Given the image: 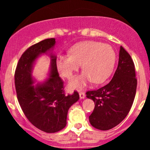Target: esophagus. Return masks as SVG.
<instances>
[{
  "label": "esophagus",
  "mask_w": 150,
  "mask_h": 150,
  "mask_svg": "<svg viewBox=\"0 0 150 150\" xmlns=\"http://www.w3.org/2000/svg\"><path fill=\"white\" fill-rule=\"evenodd\" d=\"M79 94H80V99H84L85 97V94L83 91H79Z\"/></svg>",
  "instance_id": "34e87169"
}]
</instances>
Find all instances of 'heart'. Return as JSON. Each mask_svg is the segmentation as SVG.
Segmentation results:
<instances>
[{
	"label": "heart",
	"instance_id": "1",
	"mask_svg": "<svg viewBox=\"0 0 150 150\" xmlns=\"http://www.w3.org/2000/svg\"><path fill=\"white\" fill-rule=\"evenodd\" d=\"M115 52L108 44L86 41L75 44L68 51V56H60L56 61L57 69L63 77L71 79L82 64L83 73L70 82L72 89L82 87L88 82H104L112 72Z\"/></svg>",
	"mask_w": 150,
	"mask_h": 150
}]
</instances>
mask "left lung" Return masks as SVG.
Wrapping results in <instances>:
<instances>
[{"label": "left lung", "instance_id": "1", "mask_svg": "<svg viewBox=\"0 0 150 150\" xmlns=\"http://www.w3.org/2000/svg\"><path fill=\"white\" fill-rule=\"evenodd\" d=\"M136 89L133 61L120 46L118 67L112 80L104 87L86 92L87 97L92 99L95 104L89 116L91 125L99 130H107L119 124L132 107Z\"/></svg>", "mask_w": 150, "mask_h": 150}]
</instances>
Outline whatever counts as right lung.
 Masks as SVG:
<instances>
[{
	"instance_id": "right-lung-1",
	"label": "right lung",
	"mask_w": 150,
	"mask_h": 150,
	"mask_svg": "<svg viewBox=\"0 0 150 150\" xmlns=\"http://www.w3.org/2000/svg\"><path fill=\"white\" fill-rule=\"evenodd\" d=\"M54 38L46 39L31 46L22 53L15 72L17 97L29 121L42 131L53 133L66 125L68 109L78 101L77 91L65 94L64 82L59 77L56 56H51V75L44 83L32 85V67L39 54L54 46Z\"/></svg>"
}]
</instances>
